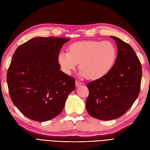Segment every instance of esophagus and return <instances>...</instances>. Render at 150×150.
I'll list each match as a JSON object with an SVG mask.
<instances>
[{
    "mask_svg": "<svg viewBox=\"0 0 150 150\" xmlns=\"http://www.w3.org/2000/svg\"><path fill=\"white\" fill-rule=\"evenodd\" d=\"M83 83H81V82H79V81H76V87H79V86H80L81 85H82Z\"/></svg>",
    "mask_w": 150,
    "mask_h": 150,
    "instance_id": "1",
    "label": "esophagus"
}]
</instances>
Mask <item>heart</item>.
I'll use <instances>...</instances> for the list:
<instances>
[{"mask_svg":"<svg viewBox=\"0 0 150 150\" xmlns=\"http://www.w3.org/2000/svg\"><path fill=\"white\" fill-rule=\"evenodd\" d=\"M116 57V48L110 41L83 40L71 44L69 52L61 51L57 62L67 74H71L79 63L81 75L96 80L110 72Z\"/></svg>","mask_w":150,"mask_h":150,"instance_id":"obj_1","label":"heart"}]
</instances>
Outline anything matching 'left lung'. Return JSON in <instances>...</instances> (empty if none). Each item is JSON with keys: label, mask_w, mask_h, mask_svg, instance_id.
I'll return each instance as SVG.
<instances>
[{"label": "left lung", "mask_w": 150, "mask_h": 150, "mask_svg": "<svg viewBox=\"0 0 150 150\" xmlns=\"http://www.w3.org/2000/svg\"><path fill=\"white\" fill-rule=\"evenodd\" d=\"M111 38L117 47L115 63L105 76L87 84L86 110L100 120L118 118L128 111L138 96L142 77V64L133 49L119 38Z\"/></svg>", "instance_id": "left-lung-1"}]
</instances>
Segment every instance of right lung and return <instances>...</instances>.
Wrapping results in <instances>:
<instances>
[{
    "mask_svg": "<svg viewBox=\"0 0 150 150\" xmlns=\"http://www.w3.org/2000/svg\"><path fill=\"white\" fill-rule=\"evenodd\" d=\"M70 39H31L17 48L7 74L13 104L36 121H46L60 114L75 89V79L60 70L57 56Z\"/></svg>",
    "mask_w": 150,
    "mask_h": 150,
    "instance_id": "1",
    "label": "right lung"
}]
</instances>
